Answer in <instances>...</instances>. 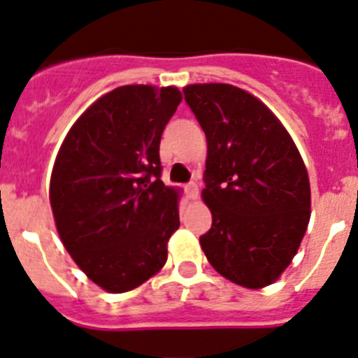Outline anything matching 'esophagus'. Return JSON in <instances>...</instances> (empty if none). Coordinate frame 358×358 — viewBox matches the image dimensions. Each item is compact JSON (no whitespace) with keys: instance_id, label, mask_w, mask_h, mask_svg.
<instances>
[{"instance_id":"esophagus-1","label":"esophagus","mask_w":358,"mask_h":358,"mask_svg":"<svg viewBox=\"0 0 358 358\" xmlns=\"http://www.w3.org/2000/svg\"><path fill=\"white\" fill-rule=\"evenodd\" d=\"M185 192H187V196H189V198L196 199V196H198V183H196V182L187 183V185H185Z\"/></svg>"}]
</instances>
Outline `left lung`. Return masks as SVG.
<instances>
[{"instance_id": "8db88e82", "label": "left lung", "mask_w": 358, "mask_h": 358, "mask_svg": "<svg viewBox=\"0 0 358 358\" xmlns=\"http://www.w3.org/2000/svg\"><path fill=\"white\" fill-rule=\"evenodd\" d=\"M207 137L205 189L212 228L199 237L221 276L266 287L291 264L310 219L303 159L260 99L228 83L183 89Z\"/></svg>"}]
</instances>
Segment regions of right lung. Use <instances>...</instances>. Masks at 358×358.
I'll list each match as a JSON object with an SVG mask.
<instances>
[{"instance_id": "add662e5", "label": "right lung", "mask_w": 358, "mask_h": 358, "mask_svg": "<svg viewBox=\"0 0 358 358\" xmlns=\"http://www.w3.org/2000/svg\"><path fill=\"white\" fill-rule=\"evenodd\" d=\"M176 87L123 85L78 117L55 160L50 203L64 246L96 285L127 292L159 273L178 230V191L160 180Z\"/></svg>"}]
</instances>
